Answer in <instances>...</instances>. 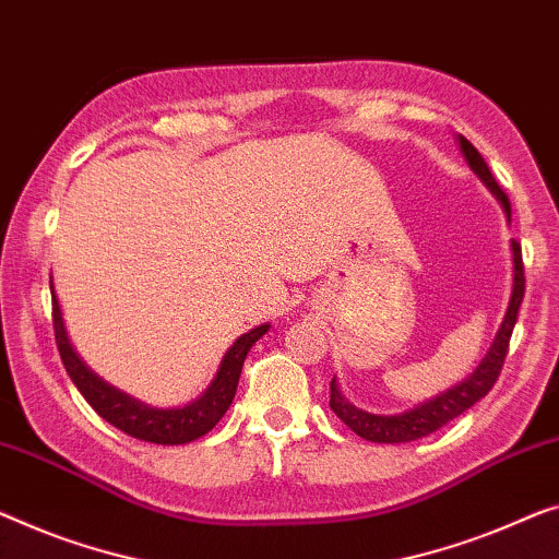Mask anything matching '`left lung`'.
I'll use <instances>...</instances> for the list:
<instances>
[{
  "label": "left lung",
  "instance_id": "obj_1",
  "mask_svg": "<svg viewBox=\"0 0 559 559\" xmlns=\"http://www.w3.org/2000/svg\"><path fill=\"white\" fill-rule=\"evenodd\" d=\"M460 147L466 157V163H469V168L477 173L479 180L497 195V200L504 207L507 218H512L510 198H507L504 190L499 188L492 170L487 168L485 157H481L477 153V147L462 135H460ZM512 263H514V281H512V296H510V306H507L504 321L502 326H499L487 356L481 359L477 369H474V373H469V379H464L462 384L447 389L444 394L429 399V402H424L421 406H414V409L404 414H394V416H381V414H369L364 409H356V406L348 404L344 394L338 391L336 379H331L329 404L333 414H336L338 419L354 431V435H359L366 441H379V444H402V441H416L421 437H429L431 431L441 429L444 424L456 419V416L464 414L469 406L477 404L481 396H487L504 366L507 348H510V338H512L514 323H518V313L524 298V265H522V248L518 240H512Z\"/></svg>",
  "mask_w": 559,
  "mask_h": 559
}]
</instances>
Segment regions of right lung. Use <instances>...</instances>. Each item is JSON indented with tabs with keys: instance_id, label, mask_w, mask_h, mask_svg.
Returning <instances> with one entry per match:
<instances>
[{
	"instance_id": "add662e5",
	"label": "right lung",
	"mask_w": 559,
	"mask_h": 559,
	"mask_svg": "<svg viewBox=\"0 0 559 559\" xmlns=\"http://www.w3.org/2000/svg\"><path fill=\"white\" fill-rule=\"evenodd\" d=\"M52 288V283H49ZM52 326H55V341L60 348V359L64 364L67 373H70L72 384L80 389V394L87 399V404L103 416L105 421H110L112 427H118L124 435L135 437L140 441H153V444H188L198 437H203L211 431L215 424L223 419V414L228 412L236 396L240 369L251 346L258 338L269 331V323L248 331L233 344L226 356H223L221 369L211 381V386L205 389L203 396H198L195 402L178 409H153L138 399L122 394L110 384H105L103 379L87 369L80 361V356L74 354V348L67 338L60 304L52 294Z\"/></svg>"
}]
</instances>
